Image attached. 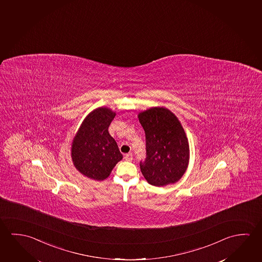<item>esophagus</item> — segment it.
Returning <instances> with one entry per match:
<instances>
[{"instance_id": "34e87169", "label": "esophagus", "mask_w": 262, "mask_h": 262, "mask_svg": "<svg viewBox=\"0 0 262 262\" xmlns=\"http://www.w3.org/2000/svg\"><path fill=\"white\" fill-rule=\"evenodd\" d=\"M125 159L126 161H132L133 160V156L131 153H129V154H126L125 156Z\"/></svg>"}]
</instances>
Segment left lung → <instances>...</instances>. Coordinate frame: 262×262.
Returning a JSON list of instances; mask_svg holds the SVG:
<instances>
[{"mask_svg":"<svg viewBox=\"0 0 262 262\" xmlns=\"http://www.w3.org/2000/svg\"><path fill=\"white\" fill-rule=\"evenodd\" d=\"M145 134L146 158L140 169L147 182L163 187L178 182L187 170L189 145L178 117L165 107L138 114Z\"/></svg>","mask_w":262,"mask_h":262,"instance_id":"obj_1","label":"left lung"}]
</instances>
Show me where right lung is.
Here are the masks:
<instances>
[{
  "mask_svg": "<svg viewBox=\"0 0 262 262\" xmlns=\"http://www.w3.org/2000/svg\"><path fill=\"white\" fill-rule=\"evenodd\" d=\"M116 113L107 107L93 110L84 118L72 143L75 168L88 179L102 181L123 158L117 142L108 132Z\"/></svg>",
  "mask_w": 262,
  "mask_h": 262,
  "instance_id": "right-lung-1",
  "label": "right lung"
}]
</instances>
